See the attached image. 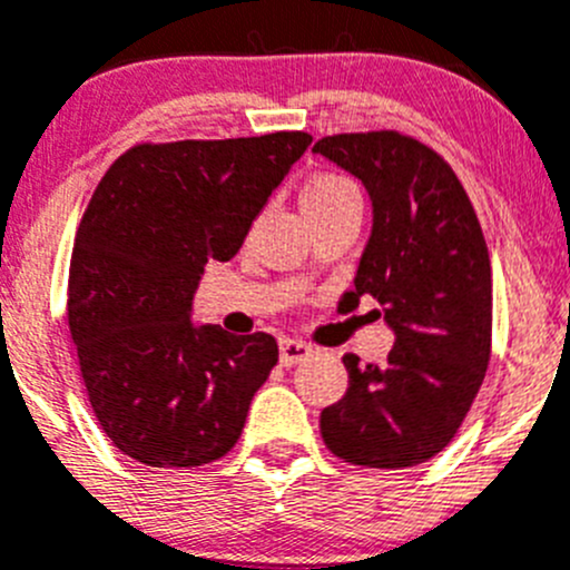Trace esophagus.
Returning a JSON list of instances; mask_svg holds the SVG:
<instances>
[{"instance_id":"esophagus-1","label":"esophagus","mask_w":570,"mask_h":570,"mask_svg":"<svg viewBox=\"0 0 570 570\" xmlns=\"http://www.w3.org/2000/svg\"><path fill=\"white\" fill-rule=\"evenodd\" d=\"M278 351H281V364H286V367H292V364H297V362H303L306 356H312V345H308V342L289 340V336H286V340H281Z\"/></svg>"}]
</instances>
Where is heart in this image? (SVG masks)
Returning <instances> with one entry per match:
<instances>
[{
    "mask_svg": "<svg viewBox=\"0 0 570 570\" xmlns=\"http://www.w3.org/2000/svg\"><path fill=\"white\" fill-rule=\"evenodd\" d=\"M345 200H358V195L345 178H340V175H317V178L308 180V186L303 189L301 197L303 212H308V208H328Z\"/></svg>",
    "mask_w": 570,
    "mask_h": 570,
    "instance_id": "heart-1",
    "label": "heart"
}]
</instances>
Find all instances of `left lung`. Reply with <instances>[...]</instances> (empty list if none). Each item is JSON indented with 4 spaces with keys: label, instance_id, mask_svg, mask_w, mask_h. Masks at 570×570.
Wrapping results in <instances>:
<instances>
[{
    "label": "left lung",
    "instance_id": "left-lung-1",
    "mask_svg": "<svg viewBox=\"0 0 570 570\" xmlns=\"http://www.w3.org/2000/svg\"><path fill=\"white\" fill-rule=\"evenodd\" d=\"M312 153L362 180L373 203L342 303L353 308L373 295L395 334L384 364L342 356L347 392L323 409L320 432L351 465H420L454 440L490 362L493 281L482 225L454 169L414 138L342 132Z\"/></svg>",
    "mask_w": 570,
    "mask_h": 570
}]
</instances>
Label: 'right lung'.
<instances>
[{
  "label": "right lung",
  "mask_w": 570,
  "mask_h": 570,
  "mask_svg": "<svg viewBox=\"0 0 570 570\" xmlns=\"http://www.w3.org/2000/svg\"><path fill=\"white\" fill-rule=\"evenodd\" d=\"M308 132L138 145L114 161L77 228L71 340L110 443L150 468L228 454L278 362L269 334L191 323L203 267L239 253Z\"/></svg>",
  "instance_id": "obj_1"
}]
</instances>
